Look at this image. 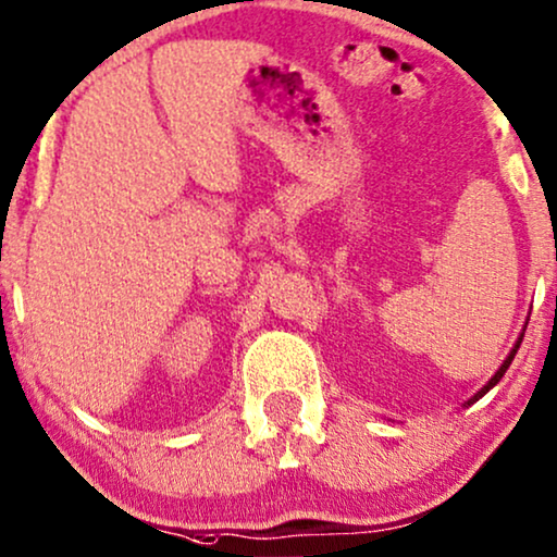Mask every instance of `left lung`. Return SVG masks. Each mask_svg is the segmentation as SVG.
Segmentation results:
<instances>
[{
    "instance_id": "left-lung-1",
    "label": "left lung",
    "mask_w": 557,
    "mask_h": 557,
    "mask_svg": "<svg viewBox=\"0 0 557 557\" xmlns=\"http://www.w3.org/2000/svg\"><path fill=\"white\" fill-rule=\"evenodd\" d=\"M522 337H524V335H522ZM522 337H519V341H517V345H515V348H511V352H509V356H507V360H504V363H502V368H499V371H496V373H494V379H491V381H488V384H486V386H483V388H481V392H479V394H475V396H473V399H471V401H468V404L479 401V399H481V396L488 392V388H494L496 384H499V381H502V375H504V373H507V368L511 366V360H515V356H517V350H519V343H522Z\"/></svg>"
}]
</instances>
